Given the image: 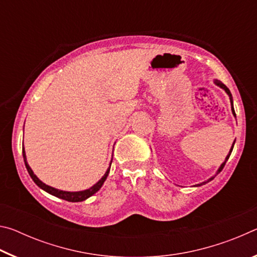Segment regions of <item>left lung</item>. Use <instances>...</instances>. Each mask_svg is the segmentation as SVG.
<instances>
[{
    "label": "left lung",
    "mask_w": 257,
    "mask_h": 257,
    "mask_svg": "<svg viewBox=\"0 0 257 257\" xmlns=\"http://www.w3.org/2000/svg\"><path fill=\"white\" fill-rule=\"evenodd\" d=\"M214 82H215V84H216L217 86H220V87H221V88H223V89L225 90V92H227V94L229 95V96H230V103H231V110H232V113H233V115H234V116H236V113H234V108H233V103H232V96H231V93H230V90H229V88H228V87H227V86H225V85L223 84V82H221V81H219V80H215ZM234 142H236V141H234ZM233 145H234V143H233V144H232V147H231V150H230V153H229V155L227 156V158H225V161H224V162H223L222 164H221V167L219 168V170H217V173H219V172H221V171H222V169L224 168V165H225V163H227V161H228V159H229V156H230V154H231V152H232V149H233ZM213 179H214V177H212V178H210V179H208L207 181H204V182H202V184H199V185H197V186H202V185H204V184H206V182H208V181H211V180H213Z\"/></svg>",
    "instance_id": "obj_1"
}]
</instances>
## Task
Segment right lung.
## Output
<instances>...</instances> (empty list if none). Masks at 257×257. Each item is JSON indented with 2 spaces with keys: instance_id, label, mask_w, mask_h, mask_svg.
Returning <instances> with one entry per match:
<instances>
[{
  "instance_id": "right-lung-1",
  "label": "right lung",
  "mask_w": 257,
  "mask_h": 257,
  "mask_svg": "<svg viewBox=\"0 0 257 257\" xmlns=\"http://www.w3.org/2000/svg\"><path fill=\"white\" fill-rule=\"evenodd\" d=\"M23 155H24V161H25L26 168H27V171L29 173V176L32 177V179L34 180L35 184H36L38 187H41L42 189H44L45 191H47L49 194L53 195V196L62 198V199H64V201H68V202H82V201H85V199L92 196V195H94L95 193H97V191L101 189L102 185L104 184V181H105V179L107 178L108 172H110V168H111V167L108 168L106 172H105V175L102 177V179L99 180L97 184H95L93 187H90L89 189H86V190H82V191H63V190L55 189V188H53V187H50V186L45 185L44 182H42L36 176L34 175L33 170L30 169V167L27 163V161H26V154H25L24 147H23Z\"/></svg>"
}]
</instances>
